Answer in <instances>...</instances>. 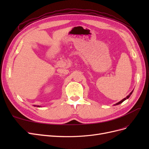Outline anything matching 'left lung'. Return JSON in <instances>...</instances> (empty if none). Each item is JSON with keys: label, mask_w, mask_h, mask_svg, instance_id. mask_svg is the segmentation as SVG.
Here are the masks:
<instances>
[{"label": "left lung", "mask_w": 149, "mask_h": 149, "mask_svg": "<svg viewBox=\"0 0 149 149\" xmlns=\"http://www.w3.org/2000/svg\"><path fill=\"white\" fill-rule=\"evenodd\" d=\"M133 91H134V90H133ZM133 91H132L131 92H130V93L129 94V95L127 96V97H125V98H124L123 99V100H122L121 101H120L119 102H118V103H116V104H114V106H116V105H118V104H121L122 102H124L125 100H127V99H129V97L130 96V95H131V94H132V92H133Z\"/></svg>", "instance_id": "1"}]
</instances>
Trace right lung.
Wrapping results in <instances>:
<instances>
[{
  "label": "right lung",
  "instance_id": "1",
  "mask_svg": "<svg viewBox=\"0 0 149 149\" xmlns=\"http://www.w3.org/2000/svg\"><path fill=\"white\" fill-rule=\"evenodd\" d=\"M33 106H37V107H41V106H36V105H33Z\"/></svg>",
  "mask_w": 149,
  "mask_h": 149
}]
</instances>
